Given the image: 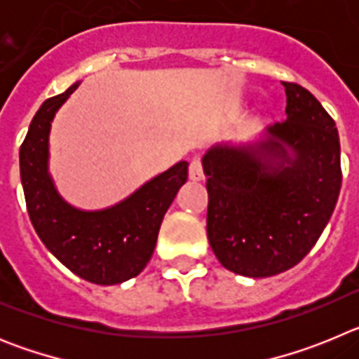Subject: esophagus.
<instances>
[{
	"mask_svg": "<svg viewBox=\"0 0 359 359\" xmlns=\"http://www.w3.org/2000/svg\"><path fill=\"white\" fill-rule=\"evenodd\" d=\"M189 174H190V180H192V182H201L203 177H205V172H203L201 158H194V160L190 161Z\"/></svg>",
	"mask_w": 359,
	"mask_h": 359,
	"instance_id": "esophagus-1",
	"label": "esophagus"
}]
</instances>
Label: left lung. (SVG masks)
<instances>
[{"label": "left lung", "instance_id": "8db88e82", "mask_svg": "<svg viewBox=\"0 0 359 359\" xmlns=\"http://www.w3.org/2000/svg\"><path fill=\"white\" fill-rule=\"evenodd\" d=\"M284 122L252 145H215L203 156L207 236L219 262L244 277L293 268L327 226L341 189L334 120L294 82Z\"/></svg>", "mask_w": 359, "mask_h": 359}]
</instances>
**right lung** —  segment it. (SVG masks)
I'll list each match as a JSON object with an SVG mask.
<instances>
[{"label":"right lung","instance_id":"1","mask_svg":"<svg viewBox=\"0 0 359 359\" xmlns=\"http://www.w3.org/2000/svg\"><path fill=\"white\" fill-rule=\"evenodd\" d=\"M44 100L32 118L19 149L25 201L37 236L75 275L111 286L136 277L147 266L161 221L189 177V163L180 161L115 207L84 212L59 196L48 174V135L57 109L77 90Z\"/></svg>","mask_w":359,"mask_h":359}]
</instances>
